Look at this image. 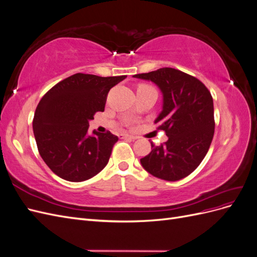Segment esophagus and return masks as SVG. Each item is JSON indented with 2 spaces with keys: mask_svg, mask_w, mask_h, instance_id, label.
I'll return each mask as SVG.
<instances>
[{
  "mask_svg": "<svg viewBox=\"0 0 257 257\" xmlns=\"http://www.w3.org/2000/svg\"><path fill=\"white\" fill-rule=\"evenodd\" d=\"M119 137L121 139H132V141H135V139H136L135 136H131V135H127V134H121V135H119Z\"/></svg>",
  "mask_w": 257,
  "mask_h": 257,
  "instance_id": "1",
  "label": "esophagus"
}]
</instances>
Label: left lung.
I'll return each instance as SVG.
<instances>
[{"instance_id":"8db88e82","label":"left lung","mask_w":257,"mask_h":257,"mask_svg":"<svg viewBox=\"0 0 257 257\" xmlns=\"http://www.w3.org/2000/svg\"><path fill=\"white\" fill-rule=\"evenodd\" d=\"M134 77L151 80L162 91L163 110L154 123L168 137L160 146L151 143L152 151L141 159L142 165L163 180H180L199 166L211 145L215 125L211 93L194 76L172 67Z\"/></svg>"}]
</instances>
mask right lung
<instances>
[{"mask_svg": "<svg viewBox=\"0 0 257 257\" xmlns=\"http://www.w3.org/2000/svg\"><path fill=\"white\" fill-rule=\"evenodd\" d=\"M125 78L78 73L53 85L40 100L33 119L35 141L57 176L81 182L107 165L118 137L108 131L89 136V121L104 111L108 92Z\"/></svg>", "mask_w": 257, "mask_h": 257, "instance_id": "1", "label": "right lung"}]
</instances>
